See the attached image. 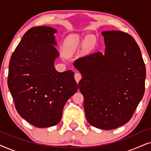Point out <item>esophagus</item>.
Masks as SVG:
<instances>
[{
    "label": "esophagus",
    "mask_w": 151,
    "mask_h": 151,
    "mask_svg": "<svg viewBox=\"0 0 151 151\" xmlns=\"http://www.w3.org/2000/svg\"><path fill=\"white\" fill-rule=\"evenodd\" d=\"M74 78H75V80H76V81L77 82V83H78L80 80H81L82 75L80 73H78V72H76V73H75V76H74Z\"/></svg>",
    "instance_id": "esophagus-1"
}]
</instances>
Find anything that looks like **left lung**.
Listing matches in <instances>:
<instances>
[{
  "instance_id": "obj_1",
  "label": "left lung",
  "mask_w": 151,
  "mask_h": 151,
  "mask_svg": "<svg viewBox=\"0 0 151 151\" xmlns=\"http://www.w3.org/2000/svg\"><path fill=\"white\" fill-rule=\"evenodd\" d=\"M104 53L80 58L73 65L82 74L78 86L84 96L86 118L93 127L112 130L127 123L143 98L146 67L131 35L102 32Z\"/></svg>"
}]
</instances>
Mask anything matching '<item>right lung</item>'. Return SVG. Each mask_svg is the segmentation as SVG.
<instances>
[{
	"label": "right lung",
	"mask_w": 151,
	"mask_h": 151,
	"mask_svg": "<svg viewBox=\"0 0 151 151\" xmlns=\"http://www.w3.org/2000/svg\"><path fill=\"white\" fill-rule=\"evenodd\" d=\"M56 30L46 26L31 28L12 53L7 84L18 113L36 127L56 125L67 101L78 91L71 70L54 68L59 53Z\"/></svg>",
	"instance_id": "obj_1"
}]
</instances>
